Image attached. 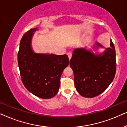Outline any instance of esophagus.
Wrapping results in <instances>:
<instances>
[{
  "label": "esophagus",
  "instance_id": "34e87169",
  "mask_svg": "<svg viewBox=\"0 0 127 127\" xmlns=\"http://www.w3.org/2000/svg\"><path fill=\"white\" fill-rule=\"evenodd\" d=\"M67 56L69 57V60H70L71 58H72V53H70V52H69V53H67Z\"/></svg>",
  "mask_w": 127,
  "mask_h": 127
}]
</instances>
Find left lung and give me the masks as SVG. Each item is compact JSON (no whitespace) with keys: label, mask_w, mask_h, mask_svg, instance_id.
<instances>
[{"label":"left lung","mask_w":127,"mask_h":127,"mask_svg":"<svg viewBox=\"0 0 127 127\" xmlns=\"http://www.w3.org/2000/svg\"><path fill=\"white\" fill-rule=\"evenodd\" d=\"M110 47L95 43L91 48H77L73 51L70 66L74 73L77 91L86 98L100 95L113 80L116 70L115 47L110 40ZM99 48H104L102 52Z\"/></svg>","instance_id":"left-lung-1"}]
</instances>
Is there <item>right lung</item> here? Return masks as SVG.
Returning <instances> with one entry per match:
<instances>
[{
	"label": "right lung",
	"mask_w": 127,
	"mask_h": 127,
	"mask_svg": "<svg viewBox=\"0 0 127 127\" xmlns=\"http://www.w3.org/2000/svg\"><path fill=\"white\" fill-rule=\"evenodd\" d=\"M38 28L31 29L22 36L18 53V64L24 86L35 96L53 98L58 93L60 78L69 64L67 55L34 52L32 38Z\"/></svg>",
	"instance_id": "add662e5"
}]
</instances>
